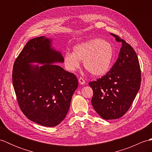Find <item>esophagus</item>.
Listing matches in <instances>:
<instances>
[{"label":"esophagus","instance_id":"obj_1","mask_svg":"<svg viewBox=\"0 0 152 152\" xmlns=\"http://www.w3.org/2000/svg\"><path fill=\"white\" fill-rule=\"evenodd\" d=\"M78 82H79V83H80V84H82V85L85 84V82H86L84 79H83L82 77H80L79 79H78Z\"/></svg>","mask_w":152,"mask_h":152}]
</instances>
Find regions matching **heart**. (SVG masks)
I'll use <instances>...</instances> for the list:
<instances>
[{"label":"heart","instance_id":"heart-1","mask_svg":"<svg viewBox=\"0 0 152 152\" xmlns=\"http://www.w3.org/2000/svg\"><path fill=\"white\" fill-rule=\"evenodd\" d=\"M114 57V48L108 41L95 38L77 44L73 48V53L64 55V64L67 70L74 72L79 69L80 61L83 66L95 76L104 75L110 69Z\"/></svg>","mask_w":152,"mask_h":152}]
</instances>
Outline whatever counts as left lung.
<instances>
[{
	"label": "left lung",
	"instance_id": "obj_1",
	"mask_svg": "<svg viewBox=\"0 0 152 152\" xmlns=\"http://www.w3.org/2000/svg\"><path fill=\"white\" fill-rule=\"evenodd\" d=\"M110 34L121 42L118 59L101 78L89 83L93 91L92 105L104 119L122 117L131 107L141 83L140 64L135 51L118 35Z\"/></svg>",
	"mask_w": 152,
	"mask_h": 152
}]
</instances>
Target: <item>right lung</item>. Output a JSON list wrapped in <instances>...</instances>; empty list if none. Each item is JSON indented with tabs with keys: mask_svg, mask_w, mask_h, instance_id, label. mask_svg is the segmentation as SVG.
I'll use <instances>...</instances> for the list:
<instances>
[{
	"mask_svg": "<svg viewBox=\"0 0 152 152\" xmlns=\"http://www.w3.org/2000/svg\"><path fill=\"white\" fill-rule=\"evenodd\" d=\"M51 40L40 37L30 40L14 64L12 82L18 104L26 117L37 124L55 127L66 117L78 82L73 73L54 63H63ZM38 62L43 66H34Z\"/></svg>",
	"mask_w": 152,
	"mask_h": 152,
	"instance_id": "add662e5",
	"label": "right lung"
}]
</instances>
